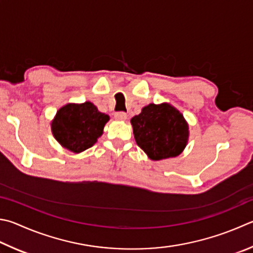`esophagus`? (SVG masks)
I'll return each mask as SVG.
<instances>
[{
    "instance_id": "1",
    "label": "esophagus",
    "mask_w": 253,
    "mask_h": 253,
    "mask_svg": "<svg viewBox=\"0 0 253 253\" xmlns=\"http://www.w3.org/2000/svg\"><path fill=\"white\" fill-rule=\"evenodd\" d=\"M114 117L116 121H126L127 119V114L124 112H118L114 114Z\"/></svg>"
}]
</instances>
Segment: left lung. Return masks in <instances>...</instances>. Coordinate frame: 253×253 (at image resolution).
I'll use <instances>...</instances> for the list:
<instances>
[{"mask_svg":"<svg viewBox=\"0 0 253 253\" xmlns=\"http://www.w3.org/2000/svg\"><path fill=\"white\" fill-rule=\"evenodd\" d=\"M130 123L137 145L153 160L176 157L188 142L186 119L170 104L147 105Z\"/></svg>","mask_w":253,"mask_h":253,"instance_id":"8db88e82","label":"left lung"}]
</instances>
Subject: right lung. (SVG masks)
<instances>
[{"instance_id": "obj_1", "label": "right lung", "mask_w": 253, "mask_h": 253, "mask_svg": "<svg viewBox=\"0 0 253 253\" xmlns=\"http://www.w3.org/2000/svg\"><path fill=\"white\" fill-rule=\"evenodd\" d=\"M108 121V115L100 113L93 103L67 104L58 109L50 128L64 148L79 154L97 141Z\"/></svg>"}]
</instances>
